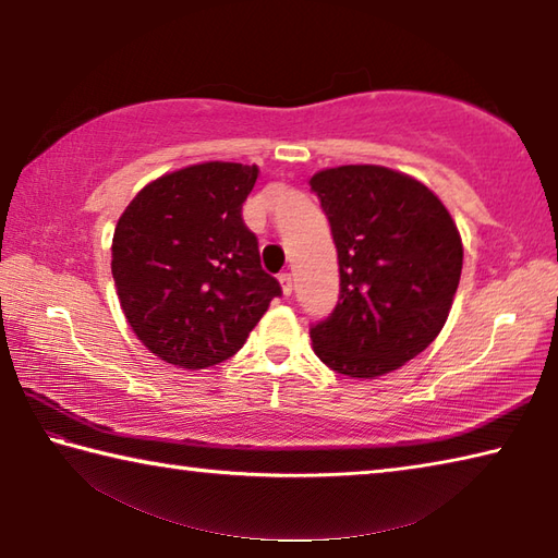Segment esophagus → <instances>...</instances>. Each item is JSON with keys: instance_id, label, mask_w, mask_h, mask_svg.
<instances>
[{"instance_id": "34e87169", "label": "esophagus", "mask_w": 558, "mask_h": 558, "mask_svg": "<svg viewBox=\"0 0 558 558\" xmlns=\"http://www.w3.org/2000/svg\"><path fill=\"white\" fill-rule=\"evenodd\" d=\"M280 286H282V292H286V295H292V276L290 272H280Z\"/></svg>"}]
</instances>
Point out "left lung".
I'll list each match as a JSON object with an SVG mask.
<instances>
[{"label":"left lung","mask_w":558,"mask_h":558,"mask_svg":"<svg viewBox=\"0 0 558 558\" xmlns=\"http://www.w3.org/2000/svg\"><path fill=\"white\" fill-rule=\"evenodd\" d=\"M332 229L339 300L310 325L315 354L352 379L399 369L446 325L462 270V243L428 186L374 165L310 179Z\"/></svg>","instance_id":"8db88e82"}]
</instances>
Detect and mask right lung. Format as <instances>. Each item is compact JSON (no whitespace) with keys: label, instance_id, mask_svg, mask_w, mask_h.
<instances>
[{"label":"right lung","instance_id":"1","mask_svg":"<svg viewBox=\"0 0 558 558\" xmlns=\"http://www.w3.org/2000/svg\"><path fill=\"white\" fill-rule=\"evenodd\" d=\"M258 167L206 162L147 184L112 235V278L149 352L182 369L233 356L280 282L260 266L243 202Z\"/></svg>","mask_w":558,"mask_h":558}]
</instances>
